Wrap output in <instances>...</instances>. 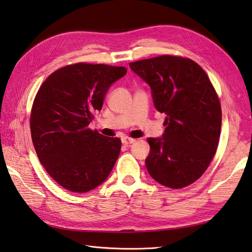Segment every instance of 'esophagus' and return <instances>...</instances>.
<instances>
[{
  "label": "esophagus",
  "instance_id": "1",
  "mask_svg": "<svg viewBox=\"0 0 252 252\" xmlns=\"http://www.w3.org/2000/svg\"><path fill=\"white\" fill-rule=\"evenodd\" d=\"M122 143L125 145H129L131 143H133V142H135L136 140L133 139V138H129V136H125V138H122Z\"/></svg>",
  "mask_w": 252,
  "mask_h": 252
}]
</instances>
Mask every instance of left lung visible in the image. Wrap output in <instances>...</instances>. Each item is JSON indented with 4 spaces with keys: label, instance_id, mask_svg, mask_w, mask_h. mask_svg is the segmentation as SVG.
I'll list each match as a JSON object with an SVG mask.
<instances>
[{
    "label": "left lung",
    "instance_id": "left-lung-1",
    "mask_svg": "<svg viewBox=\"0 0 252 252\" xmlns=\"http://www.w3.org/2000/svg\"><path fill=\"white\" fill-rule=\"evenodd\" d=\"M129 65L150 85L155 109L166 114L162 138H148L146 170L163 186L184 189L203 175L218 148L221 107L216 90L189 58L162 55Z\"/></svg>",
    "mask_w": 252,
    "mask_h": 252
}]
</instances>
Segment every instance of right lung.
<instances>
[{
    "mask_svg": "<svg viewBox=\"0 0 252 252\" xmlns=\"http://www.w3.org/2000/svg\"><path fill=\"white\" fill-rule=\"evenodd\" d=\"M126 67L78 63L50 74L32 106V141L49 176L74 193L95 189L114 166L121 140L88 127Z\"/></svg>",
    "mask_w": 252,
    "mask_h": 252,
    "instance_id": "1",
    "label": "right lung"
}]
</instances>
